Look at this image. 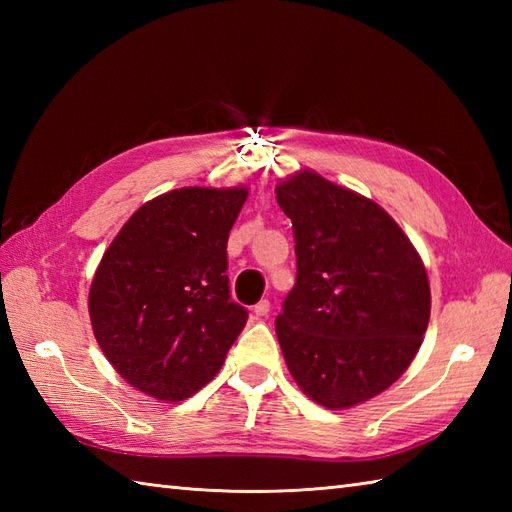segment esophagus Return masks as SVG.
Listing matches in <instances>:
<instances>
[{
	"label": "esophagus",
	"mask_w": 512,
	"mask_h": 512,
	"mask_svg": "<svg viewBox=\"0 0 512 512\" xmlns=\"http://www.w3.org/2000/svg\"><path fill=\"white\" fill-rule=\"evenodd\" d=\"M253 312L257 314L259 319H262V317H268V312H270V301H268V299H262L259 303H255Z\"/></svg>",
	"instance_id": "34e87169"
}]
</instances>
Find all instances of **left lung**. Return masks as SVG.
Masks as SVG:
<instances>
[{
  "label": "left lung",
  "instance_id": "obj_1",
  "mask_svg": "<svg viewBox=\"0 0 512 512\" xmlns=\"http://www.w3.org/2000/svg\"><path fill=\"white\" fill-rule=\"evenodd\" d=\"M295 233L297 281L275 330L292 378L328 409L354 407L402 376L427 332V270L372 200L299 171L275 189Z\"/></svg>",
  "mask_w": 512,
  "mask_h": 512
}]
</instances>
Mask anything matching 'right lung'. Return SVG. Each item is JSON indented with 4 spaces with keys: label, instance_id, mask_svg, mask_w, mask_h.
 Segmentation results:
<instances>
[{
    "label": "right lung",
    "instance_id": "obj_1",
    "mask_svg": "<svg viewBox=\"0 0 512 512\" xmlns=\"http://www.w3.org/2000/svg\"><path fill=\"white\" fill-rule=\"evenodd\" d=\"M248 191L187 187L129 217L90 288L107 361L158 400L193 396L220 372L248 310L231 299L228 233Z\"/></svg>",
    "mask_w": 512,
    "mask_h": 512
}]
</instances>
